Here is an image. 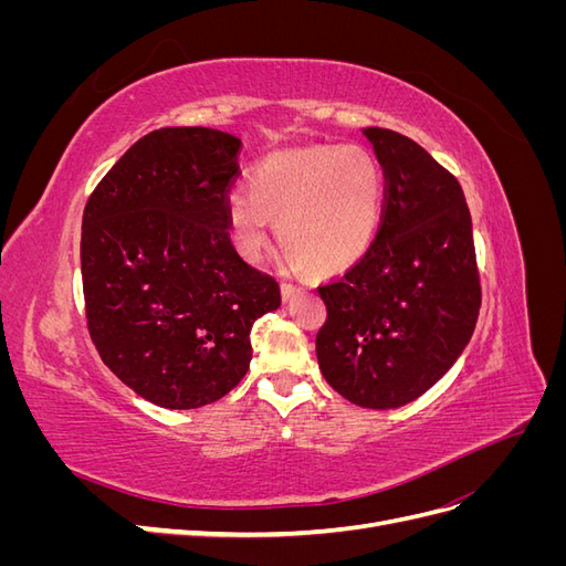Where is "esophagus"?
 Listing matches in <instances>:
<instances>
[{
  "label": "esophagus",
  "instance_id": "obj_1",
  "mask_svg": "<svg viewBox=\"0 0 566 566\" xmlns=\"http://www.w3.org/2000/svg\"><path fill=\"white\" fill-rule=\"evenodd\" d=\"M300 293V287L297 285H290V283H283L281 285V295H283V302H290V300H295V295Z\"/></svg>",
  "mask_w": 566,
  "mask_h": 566
}]
</instances>
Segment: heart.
<instances>
[{
	"label": "heart",
	"instance_id": "b5f03b06",
	"mask_svg": "<svg viewBox=\"0 0 566 566\" xmlns=\"http://www.w3.org/2000/svg\"><path fill=\"white\" fill-rule=\"evenodd\" d=\"M385 210V175L364 146H306L273 153L252 169L250 196H233L227 241L245 262L269 243L314 273H337L368 252Z\"/></svg>",
	"mask_w": 566,
	"mask_h": 566
}]
</instances>
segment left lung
<instances>
[{
	"label": "left lung",
	"instance_id": "1",
	"mask_svg": "<svg viewBox=\"0 0 566 566\" xmlns=\"http://www.w3.org/2000/svg\"><path fill=\"white\" fill-rule=\"evenodd\" d=\"M385 179L382 227L345 279L318 287L323 378L361 408L416 401L465 352L482 290L460 184L408 136L361 129Z\"/></svg>",
	"mask_w": 566,
	"mask_h": 566
}]
</instances>
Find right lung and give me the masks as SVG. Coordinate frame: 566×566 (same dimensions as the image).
<instances>
[{"instance_id":"add662e5","label":"right lung","mask_w":566,"mask_h":566,"mask_svg":"<svg viewBox=\"0 0 566 566\" xmlns=\"http://www.w3.org/2000/svg\"><path fill=\"white\" fill-rule=\"evenodd\" d=\"M241 139L163 127L101 179L82 217L87 325L104 364L142 399L188 410L229 394L250 368L254 321L281 287L227 241Z\"/></svg>"}]
</instances>
